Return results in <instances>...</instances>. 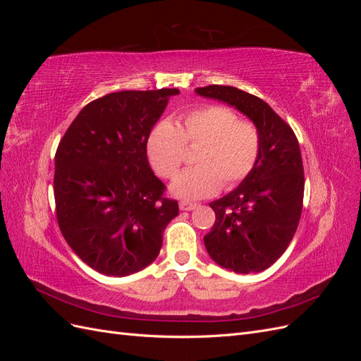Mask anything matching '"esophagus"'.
Wrapping results in <instances>:
<instances>
[{
  "mask_svg": "<svg viewBox=\"0 0 361 361\" xmlns=\"http://www.w3.org/2000/svg\"><path fill=\"white\" fill-rule=\"evenodd\" d=\"M179 207H180V211H192V209H195V207H197V203H191V202H187V200H182L179 203Z\"/></svg>",
  "mask_w": 361,
  "mask_h": 361,
  "instance_id": "34e87169",
  "label": "esophagus"
}]
</instances>
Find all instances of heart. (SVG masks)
<instances>
[{
  "label": "heart",
  "instance_id": "obj_1",
  "mask_svg": "<svg viewBox=\"0 0 361 361\" xmlns=\"http://www.w3.org/2000/svg\"><path fill=\"white\" fill-rule=\"evenodd\" d=\"M187 146L195 147L194 166L178 174L170 191L180 199L195 200L233 188L256 166L260 134L250 120H238L232 108L207 105L183 114L174 125L162 120L150 130L147 155L164 178H173L187 161Z\"/></svg>",
  "mask_w": 361,
  "mask_h": 361
}]
</instances>
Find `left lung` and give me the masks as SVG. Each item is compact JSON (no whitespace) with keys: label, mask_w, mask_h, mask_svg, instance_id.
<instances>
[{"label":"left lung","mask_w":361,"mask_h":361,"mask_svg":"<svg viewBox=\"0 0 361 361\" xmlns=\"http://www.w3.org/2000/svg\"><path fill=\"white\" fill-rule=\"evenodd\" d=\"M195 93L235 106L260 134L256 166L224 197L209 206L215 223L203 241L215 264L238 272H260L285 253L302 211L304 169L292 128L257 96L231 85H207Z\"/></svg>","instance_id":"left-lung-1"}]
</instances>
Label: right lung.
<instances>
[{"label": "right lung", "instance_id": "obj_1", "mask_svg": "<svg viewBox=\"0 0 361 361\" xmlns=\"http://www.w3.org/2000/svg\"><path fill=\"white\" fill-rule=\"evenodd\" d=\"M178 89L125 90L87 104L56 154L60 231L87 265L125 277L154 262L176 200L147 161V138Z\"/></svg>", "mask_w": 361, "mask_h": 361}]
</instances>
